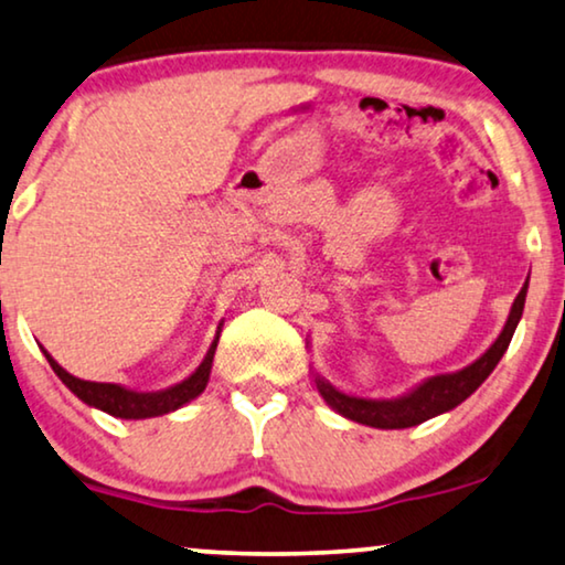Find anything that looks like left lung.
I'll use <instances>...</instances> for the list:
<instances>
[{"label": "left lung", "mask_w": 565, "mask_h": 565, "mask_svg": "<svg viewBox=\"0 0 565 565\" xmlns=\"http://www.w3.org/2000/svg\"><path fill=\"white\" fill-rule=\"evenodd\" d=\"M524 298H527V282L522 285L520 296L514 298L509 319L501 329L489 350H486L476 362H470L468 367L455 370V373L431 375L419 385H414L412 391H406L404 396L396 398H365V396H352V393L339 391L337 385H331L327 377L313 373V385L321 393V398L334 408L337 414H342L344 419H352L358 424H367L375 429H406L416 427V424L439 416L450 408L460 406L470 393L478 391L486 377L493 373V367L499 365V360L504 358L509 342H512L516 323L522 319L524 311Z\"/></svg>", "instance_id": "obj_1"}]
</instances>
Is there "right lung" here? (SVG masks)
<instances>
[{
    "mask_svg": "<svg viewBox=\"0 0 565 565\" xmlns=\"http://www.w3.org/2000/svg\"><path fill=\"white\" fill-rule=\"evenodd\" d=\"M221 331L215 334L211 350L203 358V362L195 367V373L184 377L182 383L169 385L164 391H134L118 383H95V381H82L72 373H66L49 352L43 350L45 360L51 362L53 373L61 377V383L74 393L76 398H82L87 406H95L99 412L118 416V419H151V416H161L169 412H177L184 404H190L192 398H198L205 391L207 381H211V367H213V354L218 347Z\"/></svg>",
    "mask_w": 565,
    "mask_h": 565,
    "instance_id": "1",
    "label": "right lung"
}]
</instances>
